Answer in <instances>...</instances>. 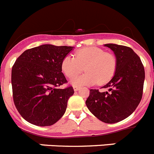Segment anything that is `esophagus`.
<instances>
[{"label":"esophagus","instance_id":"esophagus-1","mask_svg":"<svg viewBox=\"0 0 154 154\" xmlns=\"http://www.w3.org/2000/svg\"><path fill=\"white\" fill-rule=\"evenodd\" d=\"M80 89V87H78V86H74V91H77V90Z\"/></svg>","mask_w":154,"mask_h":154}]
</instances>
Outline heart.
Segmentation results:
<instances>
[{
	"label": "heart",
	"instance_id": "heart-1",
	"mask_svg": "<svg viewBox=\"0 0 154 154\" xmlns=\"http://www.w3.org/2000/svg\"><path fill=\"white\" fill-rule=\"evenodd\" d=\"M117 69L116 56L97 47L77 50L74 57L66 56L61 61V70L68 78H74L85 70L87 73L72 80L75 85H104L112 79Z\"/></svg>",
	"mask_w": 154,
	"mask_h": 154
}]
</instances>
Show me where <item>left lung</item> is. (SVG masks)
<instances>
[{
    "instance_id": "1",
    "label": "left lung",
    "mask_w": 154,
    "mask_h": 154,
    "mask_svg": "<svg viewBox=\"0 0 154 154\" xmlns=\"http://www.w3.org/2000/svg\"><path fill=\"white\" fill-rule=\"evenodd\" d=\"M114 51L117 59L116 74L107 84L99 90H90L86 105L100 121L112 124L128 117L140 103L145 78L144 67L140 58L128 46L106 44Z\"/></svg>"
}]
</instances>
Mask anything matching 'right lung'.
<instances>
[{
	"label": "right lung",
	"mask_w": 154,
	"mask_h": 154,
	"mask_svg": "<svg viewBox=\"0 0 154 154\" xmlns=\"http://www.w3.org/2000/svg\"><path fill=\"white\" fill-rule=\"evenodd\" d=\"M72 48L42 45L26 50L16 60L11 73L13 99L28 122L52 125L65 112L74 88L58 87L67 83L61 72V61Z\"/></svg>",
	"instance_id": "1"
}]
</instances>
